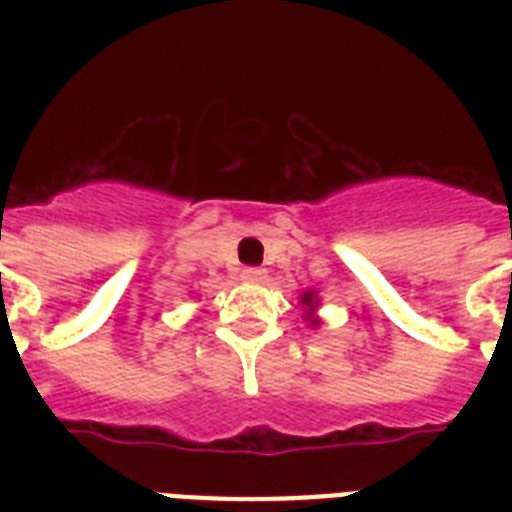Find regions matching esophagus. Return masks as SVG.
<instances>
[{"label":"esophagus","instance_id":"34e87169","mask_svg":"<svg viewBox=\"0 0 512 512\" xmlns=\"http://www.w3.org/2000/svg\"><path fill=\"white\" fill-rule=\"evenodd\" d=\"M241 279H244V281H263L265 271H263V268H244V271H241Z\"/></svg>","mask_w":512,"mask_h":512}]
</instances>
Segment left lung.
Segmentation results:
<instances>
[{
	"mask_svg": "<svg viewBox=\"0 0 512 512\" xmlns=\"http://www.w3.org/2000/svg\"><path fill=\"white\" fill-rule=\"evenodd\" d=\"M311 300H313V297H311V295H303V303H305V305L311 303Z\"/></svg>",
	"mask_w": 512,
	"mask_h": 512,
	"instance_id": "obj_1",
	"label": "left lung"
}]
</instances>
